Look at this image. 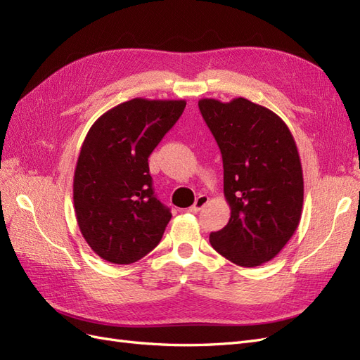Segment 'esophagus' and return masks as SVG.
I'll use <instances>...</instances> for the list:
<instances>
[{"label": "esophagus", "instance_id": "esophagus-1", "mask_svg": "<svg viewBox=\"0 0 360 360\" xmlns=\"http://www.w3.org/2000/svg\"><path fill=\"white\" fill-rule=\"evenodd\" d=\"M207 204H208V196L200 195V196L195 200V204H193V205L190 207V211H193V213H198V211H200Z\"/></svg>", "mask_w": 360, "mask_h": 360}]
</instances>
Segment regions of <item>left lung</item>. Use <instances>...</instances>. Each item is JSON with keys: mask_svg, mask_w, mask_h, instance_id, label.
Here are the masks:
<instances>
[{"mask_svg": "<svg viewBox=\"0 0 360 360\" xmlns=\"http://www.w3.org/2000/svg\"><path fill=\"white\" fill-rule=\"evenodd\" d=\"M199 109L222 153L231 208L229 222L210 234V243L238 266H260L300 225L304 181L297 144L278 115L248 98H202Z\"/></svg>", "mask_w": 360, "mask_h": 360, "instance_id": "1", "label": "left lung"}]
</instances>
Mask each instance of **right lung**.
I'll return each instance as SVG.
<instances>
[{"label":"right lung","instance_id":"1","mask_svg":"<svg viewBox=\"0 0 360 360\" xmlns=\"http://www.w3.org/2000/svg\"><path fill=\"white\" fill-rule=\"evenodd\" d=\"M186 105L136 97L109 109L88 131L72 199L80 233L100 259L129 264L160 243L172 213L155 198L149 156Z\"/></svg>","mask_w":360,"mask_h":360}]
</instances>
